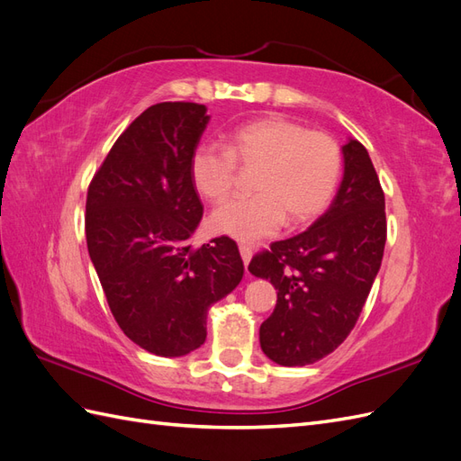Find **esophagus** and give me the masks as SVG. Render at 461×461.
Listing matches in <instances>:
<instances>
[{"label": "esophagus", "instance_id": "1", "mask_svg": "<svg viewBox=\"0 0 461 461\" xmlns=\"http://www.w3.org/2000/svg\"><path fill=\"white\" fill-rule=\"evenodd\" d=\"M239 249H240V256H242V261H244V265H246V269H248V263H249V259H252V248H249V246H246V244H240V246H239Z\"/></svg>", "mask_w": 461, "mask_h": 461}]
</instances>
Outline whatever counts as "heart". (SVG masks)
Returning <instances> with one entry per match:
<instances>
[{"mask_svg": "<svg viewBox=\"0 0 461 461\" xmlns=\"http://www.w3.org/2000/svg\"><path fill=\"white\" fill-rule=\"evenodd\" d=\"M236 165L254 171L252 198H236L209 215L215 234L256 242L317 217L337 190L342 153L334 138L285 117H263L227 134V149L200 144L190 156V180L202 198L225 200L236 185Z\"/></svg>", "mask_w": 461, "mask_h": 461, "instance_id": "heart-1", "label": "heart"}]
</instances>
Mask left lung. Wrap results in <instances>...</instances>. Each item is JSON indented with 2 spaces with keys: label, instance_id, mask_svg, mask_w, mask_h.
Returning a JSON list of instances; mask_svg holds the SVG:
<instances>
[{
  "label": "left lung",
  "instance_id": "left-lung-1",
  "mask_svg": "<svg viewBox=\"0 0 461 461\" xmlns=\"http://www.w3.org/2000/svg\"><path fill=\"white\" fill-rule=\"evenodd\" d=\"M337 196L302 234L271 244L248 269L276 290L259 327L263 354L285 367L315 364L346 340L364 310L386 242L384 194L367 149L342 146Z\"/></svg>",
  "mask_w": 461,
  "mask_h": 461
}]
</instances>
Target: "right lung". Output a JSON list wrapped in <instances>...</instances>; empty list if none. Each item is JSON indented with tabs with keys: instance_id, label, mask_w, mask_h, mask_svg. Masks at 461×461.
Returning a JSON list of instances; mask_svg holds the SVG:
<instances>
[{
	"instance_id": "obj_1",
	"label": "right lung",
	"mask_w": 461,
	"mask_h": 461,
	"mask_svg": "<svg viewBox=\"0 0 461 461\" xmlns=\"http://www.w3.org/2000/svg\"><path fill=\"white\" fill-rule=\"evenodd\" d=\"M207 107L163 102L136 117L107 153L86 198V244L117 325L146 352L180 357L207 337V312L239 286L229 236L194 248L203 205L190 156Z\"/></svg>"
}]
</instances>
